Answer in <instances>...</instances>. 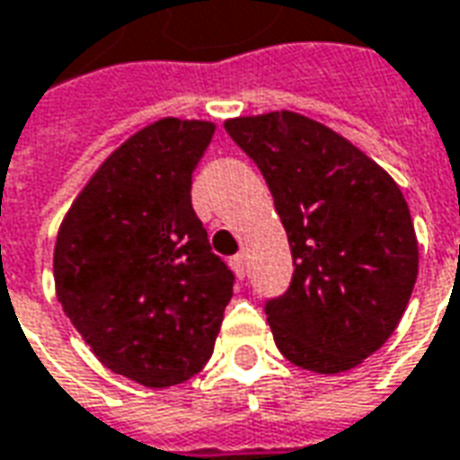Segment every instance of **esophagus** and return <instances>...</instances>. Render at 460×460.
I'll return each mask as SVG.
<instances>
[{
    "label": "esophagus",
    "mask_w": 460,
    "mask_h": 460,
    "mask_svg": "<svg viewBox=\"0 0 460 460\" xmlns=\"http://www.w3.org/2000/svg\"><path fill=\"white\" fill-rule=\"evenodd\" d=\"M229 263H231V269H234V273H236L239 279H243V276H246V256H243V253H236V256H234Z\"/></svg>",
    "instance_id": "34e87169"
}]
</instances>
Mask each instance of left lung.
<instances>
[{"label": "left lung", "mask_w": 460, "mask_h": 460, "mask_svg": "<svg viewBox=\"0 0 460 460\" xmlns=\"http://www.w3.org/2000/svg\"><path fill=\"white\" fill-rule=\"evenodd\" d=\"M273 194L293 279L266 315L280 355L338 375L376 352L404 315L419 246L396 181L342 135L276 111L224 122Z\"/></svg>", "instance_id": "left-lung-1"}]
</instances>
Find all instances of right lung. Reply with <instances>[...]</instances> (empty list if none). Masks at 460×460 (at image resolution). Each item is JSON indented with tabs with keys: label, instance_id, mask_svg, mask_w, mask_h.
<instances>
[{
	"label": "right lung",
	"instance_id": "1",
	"mask_svg": "<svg viewBox=\"0 0 460 460\" xmlns=\"http://www.w3.org/2000/svg\"><path fill=\"white\" fill-rule=\"evenodd\" d=\"M214 125L162 118L88 180L58 229V303L95 357L142 386L181 385L209 362L234 273L191 209V172Z\"/></svg>",
	"mask_w": 460,
	"mask_h": 460
}]
</instances>
